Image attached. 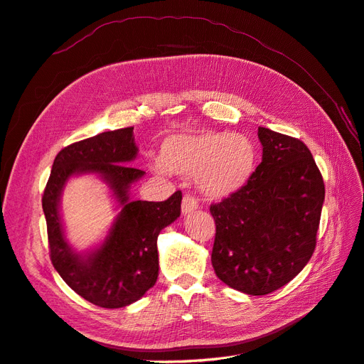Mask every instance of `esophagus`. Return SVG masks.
<instances>
[{
  "instance_id": "esophagus-1",
  "label": "esophagus",
  "mask_w": 364,
  "mask_h": 364,
  "mask_svg": "<svg viewBox=\"0 0 364 364\" xmlns=\"http://www.w3.org/2000/svg\"><path fill=\"white\" fill-rule=\"evenodd\" d=\"M197 208H199V202H197L196 197H193L190 194H185L182 199V213L190 214V213H194Z\"/></svg>"
}]
</instances>
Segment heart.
<instances>
[{
    "instance_id": "b5f03b06",
    "label": "heart",
    "mask_w": 364,
    "mask_h": 364,
    "mask_svg": "<svg viewBox=\"0 0 364 364\" xmlns=\"http://www.w3.org/2000/svg\"><path fill=\"white\" fill-rule=\"evenodd\" d=\"M161 164L174 174L196 176L200 191L220 200L247 185L257 167V149L245 135L202 130L165 139Z\"/></svg>"
}]
</instances>
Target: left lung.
Here are the masks:
<instances>
[{
  "label": "left lung",
  "mask_w": 364,
  "mask_h": 364,
  "mask_svg": "<svg viewBox=\"0 0 364 364\" xmlns=\"http://www.w3.org/2000/svg\"><path fill=\"white\" fill-rule=\"evenodd\" d=\"M262 161L243 190L213 203L214 272L230 289L269 294L310 261L325 183L301 139L258 127Z\"/></svg>",
  "instance_id": "left-lung-1"
}]
</instances>
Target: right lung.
I'll return each instance as SVG.
<instances>
[{
    "label": "right lung",
    "instance_id": "add662e5",
    "mask_svg": "<svg viewBox=\"0 0 364 364\" xmlns=\"http://www.w3.org/2000/svg\"><path fill=\"white\" fill-rule=\"evenodd\" d=\"M136 153L134 127L74 142L58 153L42 196L54 269L77 294L102 308L134 304L155 285L159 272L158 235L181 215V191L164 202L129 200L130 185L144 174L127 165ZM82 172L100 173L124 206L105 243L86 257L66 243L58 215L63 185L73 173Z\"/></svg>",
    "mask_w": 364,
    "mask_h": 364
}]
</instances>
